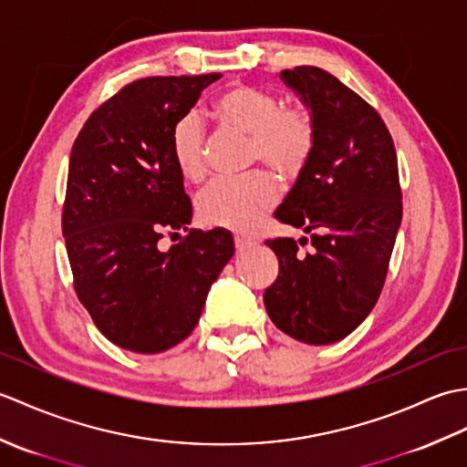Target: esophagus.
Masks as SVG:
<instances>
[{"label":"esophagus","mask_w":467,"mask_h":467,"mask_svg":"<svg viewBox=\"0 0 467 467\" xmlns=\"http://www.w3.org/2000/svg\"><path fill=\"white\" fill-rule=\"evenodd\" d=\"M234 246L236 251L243 253L246 249H251V246H254V243L251 239H244V236H234Z\"/></svg>","instance_id":"34e87169"}]
</instances>
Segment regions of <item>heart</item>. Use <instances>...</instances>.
<instances>
[{
	"mask_svg": "<svg viewBox=\"0 0 467 467\" xmlns=\"http://www.w3.org/2000/svg\"><path fill=\"white\" fill-rule=\"evenodd\" d=\"M211 112L218 122L249 134V158L276 174L295 176L309 161L317 140L313 112L305 104L283 106L279 94L254 84H231L214 96ZM171 150L186 181L206 174V140L202 122L184 116L172 128ZM276 202V184L263 171L216 178L196 198V211L208 226L236 233L254 231Z\"/></svg>",
	"mask_w": 467,
	"mask_h": 467,
	"instance_id": "obj_1",
	"label": "heart"
}]
</instances>
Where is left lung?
<instances>
[{
    "instance_id": "8db88e82",
    "label": "left lung",
    "mask_w": 467,
    "mask_h": 467,
    "mask_svg": "<svg viewBox=\"0 0 467 467\" xmlns=\"http://www.w3.org/2000/svg\"><path fill=\"white\" fill-rule=\"evenodd\" d=\"M281 80L313 112L317 140L275 216L311 236L265 243L279 275L263 299L283 333L329 345L355 331L381 295L403 213L398 154L375 108L329 72L296 66Z\"/></svg>"
}]
</instances>
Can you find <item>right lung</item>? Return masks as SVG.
Listing matches in <instances>:
<instances>
[{
	"label": "right lung",
	"instance_id": "1",
	"mask_svg": "<svg viewBox=\"0 0 467 467\" xmlns=\"http://www.w3.org/2000/svg\"><path fill=\"white\" fill-rule=\"evenodd\" d=\"M221 74L126 84L88 118L69 156L62 233L78 299L98 329L134 353L186 339L234 254L224 228L188 231L192 204L171 150L174 124ZM187 236L168 252L164 234Z\"/></svg>",
	"mask_w": 467,
	"mask_h": 467
}]
</instances>
